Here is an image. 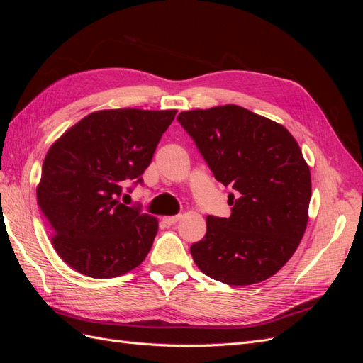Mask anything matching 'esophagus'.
Segmentation results:
<instances>
[{
    "mask_svg": "<svg viewBox=\"0 0 363 363\" xmlns=\"http://www.w3.org/2000/svg\"><path fill=\"white\" fill-rule=\"evenodd\" d=\"M180 219V215H174V216H163L162 221L167 225H174Z\"/></svg>",
    "mask_w": 363,
    "mask_h": 363,
    "instance_id": "obj_1",
    "label": "esophagus"
}]
</instances>
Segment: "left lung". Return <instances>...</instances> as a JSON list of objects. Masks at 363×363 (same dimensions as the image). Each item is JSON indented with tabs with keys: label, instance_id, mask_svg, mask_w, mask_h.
Here are the masks:
<instances>
[{
	"label": "left lung",
	"instance_id": "1",
	"mask_svg": "<svg viewBox=\"0 0 363 363\" xmlns=\"http://www.w3.org/2000/svg\"><path fill=\"white\" fill-rule=\"evenodd\" d=\"M215 179L232 186V215L206 218L191 255L206 276L247 286L274 276L295 252L307 225L311 171L283 125L235 104L182 112Z\"/></svg>",
	"mask_w": 363,
	"mask_h": 363
}]
</instances>
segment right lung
I'll return each mask as SVG.
<instances>
[{
    "mask_svg": "<svg viewBox=\"0 0 363 363\" xmlns=\"http://www.w3.org/2000/svg\"><path fill=\"white\" fill-rule=\"evenodd\" d=\"M177 111L113 108L84 116L54 142L42 164L38 204L51 244L68 265L112 279L145 260L159 223L119 203L123 184L148 168Z\"/></svg>",
    "mask_w": 363,
    "mask_h": 363,
    "instance_id": "1",
    "label": "right lung"
}]
</instances>
